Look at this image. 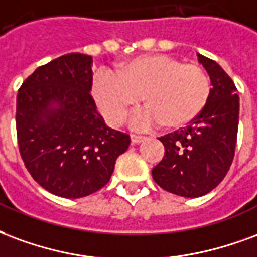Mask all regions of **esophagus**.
Segmentation results:
<instances>
[{"instance_id":"1","label":"esophagus","mask_w":257,"mask_h":257,"mask_svg":"<svg viewBox=\"0 0 257 257\" xmlns=\"http://www.w3.org/2000/svg\"><path fill=\"white\" fill-rule=\"evenodd\" d=\"M130 138H131V142H133V144H140V142L144 141V138H145V137L137 136V134H131Z\"/></svg>"}]
</instances>
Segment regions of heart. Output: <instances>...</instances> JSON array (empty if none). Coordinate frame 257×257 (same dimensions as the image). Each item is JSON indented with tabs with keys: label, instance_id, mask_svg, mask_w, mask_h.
Wrapping results in <instances>:
<instances>
[{
	"label": "heart",
	"instance_id": "b5f03b06",
	"mask_svg": "<svg viewBox=\"0 0 257 257\" xmlns=\"http://www.w3.org/2000/svg\"><path fill=\"white\" fill-rule=\"evenodd\" d=\"M209 94L211 82L203 67L164 54L140 56L121 65L116 76L100 72L93 82L95 104L112 126L120 124L141 98L145 110L136 124L179 128L203 112Z\"/></svg>",
	"mask_w": 257,
	"mask_h": 257
}]
</instances>
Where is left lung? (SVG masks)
Masks as SVG:
<instances>
[{
	"label": "left lung",
	"instance_id": "obj_1",
	"mask_svg": "<svg viewBox=\"0 0 257 257\" xmlns=\"http://www.w3.org/2000/svg\"><path fill=\"white\" fill-rule=\"evenodd\" d=\"M211 79L203 112L181 130L160 137L164 157L152 170L155 182L182 197H201L218 186L234 159L238 131L237 87L220 65L198 54Z\"/></svg>",
	"mask_w": 257,
	"mask_h": 257
}]
</instances>
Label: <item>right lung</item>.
Listing matches in <instances>:
<instances>
[{
    "label": "right lung",
    "instance_id": "right-lung-1",
    "mask_svg": "<svg viewBox=\"0 0 257 257\" xmlns=\"http://www.w3.org/2000/svg\"><path fill=\"white\" fill-rule=\"evenodd\" d=\"M93 59L68 53L41 65L20 86L16 131L31 177L52 194L80 198L109 182L130 137L106 126L90 94Z\"/></svg>",
    "mask_w": 257,
    "mask_h": 257
}]
</instances>
